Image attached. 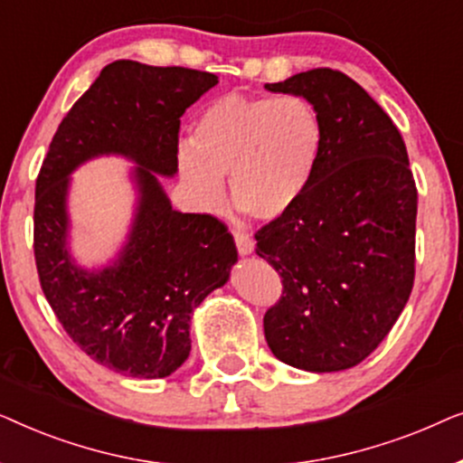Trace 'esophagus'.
<instances>
[{
	"label": "esophagus",
	"mask_w": 463,
	"mask_h": 463,
	"mask_svg": "<svg viewBox=\"0 0 463 463\" xmlns=\"http://www.w3.org/2000/svg\"><path fill=\"white\" fill-rule=\"evenodd\" d=\"M233 240H236L240 255H250L252 249H255V240H252L246 232L236 230V232H233Z\"/></svg>",
	"instance_id": "esophagus-1"
}]
</instances>
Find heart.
<instances>
[{"label":"heart","instance_id":"b5f03b06","mask_svg":"<svg viewBox=\"0 0 463 463\" xmlns=\"http://www.w3.org/2000/svg\"><path fill=\"white\" fill-rule=\"evenodd\" d=\"M325 149V119L301 94L250 97L230 92L195 119L192 141L176 162L202 211H219L230 175L233 204L259 221H274L307 192Z\"/></svg>","mask_w":463,"mask_h":463}]
</instances>
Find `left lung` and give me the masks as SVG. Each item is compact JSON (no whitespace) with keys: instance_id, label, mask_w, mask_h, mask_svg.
<instances>
[{"instance_id":"1","label":"left lung","mask_w":463,"mask_h":463,"mask_svg":"<svg viewBox=\"0 0 463 463\" xmlns=\"http://www.w3.org/2000/svg\"><path fill=\"white\" fill-rule=\"evenodd\" d=\"M301 94L325 119V149L293 211L255 233L257 255L282 278L263 316L282 363L344 371L369 356L407 306L415 280L417 187L388 113L335 69L265 84Z\"/></svg>"}]
</instances>
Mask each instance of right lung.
<instances>
[{"mask_svg":"<svg viewBox=\"0 0 463 463\" xmlns=\"http://www.w3.org/2000/svg\"><path fill=\"white\" fill-rule=\"evenodd\" d=\"M217 84V75L187 67L111 62L62 118L37 175L33 250L43 295L73 344L122 375L179 369L192 350L194 309L238 261L225 223L173 211L157 181L179 166L181 116ZM107 153L139 164V204L118 261L88 272L66 250L68 175Z\"/></svg>","mask_w":463,"mask_h":463,"instance_id":"add662e5","label":"right lung"}]
</instances>
